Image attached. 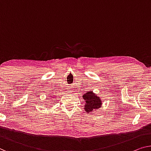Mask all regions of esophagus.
Listing matches in <instances>:
<instances>
[{"mask_svg":"<svg viewBox=\"0 0 151 151\" xmlns=\"http://www.w3.org/2000/svg\"><path fill=\"white\" fill-rule=\"evenodd\" d=\"M68 91H69V93H70V92H72V91H72V89H69Z\"/></svg>","mask_w":151,"mask_h":151,"instance_id":"esophagus-1","label":"esophagus"}]
</instances>
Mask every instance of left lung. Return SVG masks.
I'll return each instance as SVG.
<instances>
[{"label": "left lung", "mask_w": 151, "mask_h": 151, "mask_svg": "<svg viewBox=\"0 0 151 151\" xmlns=\"http://www.w3.org/2000/svg\"><path fill=\"white\" fill-rule=\"evenodd\" d=\"M83 98L85 100L84 109L87 113L98 110L102 106V100L99 96L93 93V91L85 93L83 95Z\"/></svg>", "instance_id": "left-lung-1"}]
</instances>
